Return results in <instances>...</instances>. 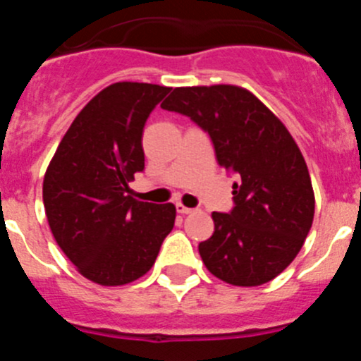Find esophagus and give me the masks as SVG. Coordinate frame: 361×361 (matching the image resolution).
I'll return each instance as SVG.
<instances>
[{
	"mask_svg": "<svg viewBox=\"0 0 361 361\" xmlns=\"http://www.w3.org/2000/svg\"><path fill=\"white\" fill-rule=\"evenodd\" d=\"M175 208H177V213H180V215H190V213H195V209L186 208V206L180 202H177V206H175Z\"/></svg>",
	"mask_w": 361,
	"mask_h": 361,
	"instance_id": "obj_1",
	"label": "esophagus"
}]
</instances>
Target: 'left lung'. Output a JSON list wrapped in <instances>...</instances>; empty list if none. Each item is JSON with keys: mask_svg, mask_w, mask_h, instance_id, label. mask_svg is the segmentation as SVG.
Instances as JSON below:
<instances>
[{"mask_svg": "<svg viewBox=\"0 0 361 361\" xmlns=\"http://www.w3.org/2000/svg\"><path fill=\"white\" fill-rule=\"evenodd\" d=\"M161 106L208 132L216 162L238 177L235 206L213 212L215 231L199 244L204 266L242 288L279 276L302 250L314 216L307 164L291 133L240 86L175 88Z\"/></svg>", "mask_w": 361, "mask_h": 361, "instance_id": "obj_1", "label": "left lung"}]
</instances>
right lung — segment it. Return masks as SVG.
Segmentation results:
<instances>
[{"label": "right lung", "instance_id": "right-lung-1", "mask_svg": "<svg viewBox=\"0 0 361 361\" xmlns=\"http://www.w3.org/2000/svg\"><path fill=\"white\" fill-rule=\"evenodd\" d=\"M168 86L114 82L70 124L43 180L57 245L85 279L124 286L146 275L175 224L173 204L135 200L128 184L145 170L142 130Z\"/></svg>", "mask_w": 361, "mask_h": 361}]
</instances>
